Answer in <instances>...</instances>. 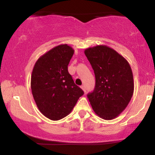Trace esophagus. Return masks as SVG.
Instances as JSON below:
<instances>
[{
	"label": "esophagus",
	"mask_w": 155,
	"mask_h": 155,
	"mask_svg": "<svg viewBox=\"0 0 155 155\" xmlns=\"http://www.w3.org/2000/svg\"><path fill=\"white\" fill-rule=\"evenodd\" d=\"M81 89H82V90L84 91V93L86 92V89H85V87H84V86H81Z\"/></svg>",
	"instance_id": "1"
}]
</instances>
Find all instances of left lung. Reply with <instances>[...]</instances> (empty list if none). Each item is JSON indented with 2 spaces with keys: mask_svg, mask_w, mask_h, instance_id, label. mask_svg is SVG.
Here are the masks:
<instances>
[{
  "mask_svg": "<svg viewBox=\"0 0 155 155\" xmlns=\"http://www.w3.org/2000/svg\"><path fill=\"white\" fill-rule=\"evenodd\" d=\"M84 52L96 79L94 91L87 94L93 111L104 120L116 118L127 107L134 92L130 65L108 46L97 45Z\"/></svg>",
  "mask_w": 155,
  "mask_h": 155,
  "instance_id": "8db88e82",
  "label": "left lung"
}]
</instances>
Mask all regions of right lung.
Masks as SVG:
<instances>
[{"instance_id": "1", "label": "right lung", "mask_w": 155, "mask_h": 155, "mask_svg": "<svg viewBox=\"0 0 155 155\" xmlns=\"http://www.w3.org/2000/svg\"><path fill=\"white\" fill-rule=\"evenodd\" d=\"M74 51L71 46L61 44L40 56L34 65L31 75L34 99L39 111L52 120L68 115L84 94L68 71Z\"/></svg>"}]
</instances>
